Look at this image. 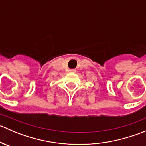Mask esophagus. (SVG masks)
<instances>
[{
    "label": "esophagus",
    "mask_w": 146,
    "mask_h": 146,
    "mask_svg": "<svg viewBox=\"0 0 146 146\" xmlns=\"http://www.w3.org/2000/svg\"><path fill=\"white\" fill-rule=\"evenodd\" d=\"M70 73H75V72H76V70H75V69H71V70H70Z\"/></svg>",
    "instance_id": "obj_1"
}]
</instances>
